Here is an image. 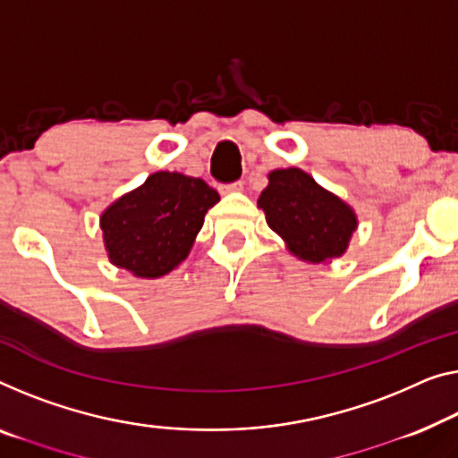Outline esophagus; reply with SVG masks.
I'll return each mask as SVG.
<instances>
[{"instance_id":"esophagus-1","label":"esophagus","mask_w":458,"mask_h":458,"mask_svg":"<svg viewBox=\"0 0 458 458\" xmlns=\"http://www.w3.org/2000/svg\"><path fill=\"white\" fill-rule=\"evenodd\" d=\"M242 189H244V185H242L241 181H238V182H232V185H228V187H226V191H242Z\"/></svg>"}]
</instances>
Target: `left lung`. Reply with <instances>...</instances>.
Here are the masks:
<instances>
[{
	"label": "left lung",
	"mask_w": 458,
	"mask_h": 458,
	"mask_svg": "<svg viewBox=\"0 0 458 458\" xmlns=\"http://www.w3.org/2000/svg\"><path fill=\"white\" fill-rule=\"evenodd\" d=\"M257 206L269 228L288 244V250L309 263H325L347 250L358 217L337 195L327 191L300 168L269 173Z\"/></svg>",
	"instance_id": "obj_1"
}]
</instances>
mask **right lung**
Returning a JSON list of instances; mask_svg holds the SVG:
<instances>
[{
	"mask_svg": "<svg viewBox=\"0 0 458 458\" xmlns=\"http://www.w3.org/2000/svg\"><path fill=\"white\" fill-rule=\"evenodd\" d=\"M220 201L206 181L181 173L149 174L100 216L102 238L113 265L154 279L185 261L209 208Z\"/></svg>",
	"mask_w": 458,
	"mask_h": 458,
	"instance_id": "1",
	"label": "right lung"
}]
</instances>
